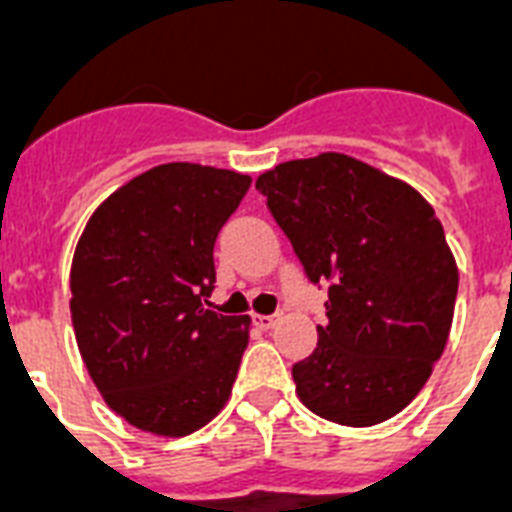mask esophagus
<instances>
[{
  "label": "esophagus",
  "mask_w": 512,
  "mask_h": 512,
  "mask_svg": "<svg viewBox=\"0 0 512 512\" xmlns=\"http://www.w3.org/2000/svg\"><path fill=\"white\" fill-rule=\"evenodd\" d=\"M276 321H279V316H255V327L271 329V327H276Z\"/></svg>",
  "instance_id": "esophagus-1"
}]
</instances>
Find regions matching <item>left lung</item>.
Returning <instances> with one entry per match:
<instances>
[{
	"mask_svg": "<svg viewBox=\"0 0 512 512\" xmlns=\"http://www.w3.org/2000/svg\"><path fill=\"white\" fill-rule=\"evenodd\" d=\"M255 188L308 279L332 281L319 345L292 366L297 396L337 425L390 420L452 329L460 273L441 220L409 183L332 151L279 164Z\"/></svg>",
	"mask_w": 512,
	"mask_h": 512,
	"instance_id": "1",
	"label": "left lung"
}]
</instances>
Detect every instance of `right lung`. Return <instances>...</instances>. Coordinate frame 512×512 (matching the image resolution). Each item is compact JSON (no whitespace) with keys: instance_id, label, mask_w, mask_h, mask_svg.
Wrapping results in <instances>:
<instances>
[{"instance_id":"add662e5","label":"right lung","mask_w":512,"mask_h":512,"mask_svg":"<svg viewBox=\"0 0 512 512\" xmlns=\"http://www.w3.org/2000/svg\"><path fill=\"white\" fill-rule=\"evenodd\" d=\"M252 177L172 162L132 177L84 225L71 263L82 361L119 417L154 436H188L225 406L249 316L204 308L215 239Z\"/></svg>"}]
</instances>
